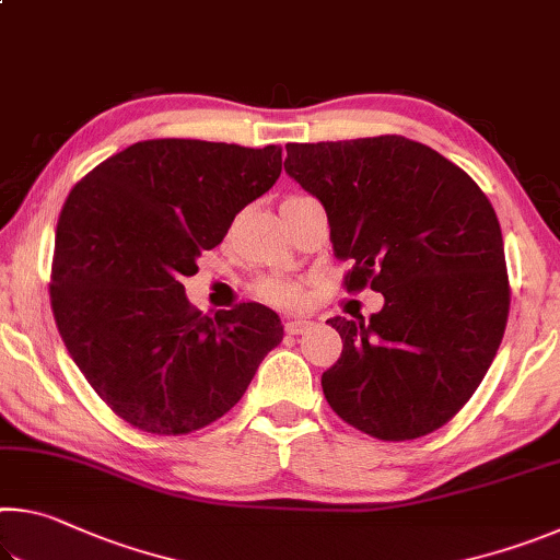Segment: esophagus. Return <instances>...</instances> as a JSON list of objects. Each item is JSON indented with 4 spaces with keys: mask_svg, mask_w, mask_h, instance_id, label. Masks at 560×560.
<instances>
[{
    "mask_svg": "<svg viewBox=\"0 0 560 560\" xmlns=\"http://www.w3.org/2000/svg\"><path fill=\"white\" fill-rule=\"evenodd\" d=\"M308 326H311V320H306V318H289L287 324H283L289 336H299V334H303V330H308Z\"/></svg>",
    "mask_w": 560,
    "mask_h": 560,
    "instance_id": "1",
    "label": "esophagus"
}]
</instances>
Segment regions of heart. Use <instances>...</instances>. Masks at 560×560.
Returning a JSON list of instances; mask_svg holds the SVG:
<instances>
[{
	"instance_id": "heart-1",
	"label": "heart",
	"mask_w": 560,
	"mask_h": 560,
	"mask_svg": "<svg viewBox=\"0 0 560 560\" xmlns=\"http://www.w3.org/2000/svg\"><path fill=\"white\" fill-rule=\"evenodd\" d=\"M257 293L264 301L273 303V306H299V303L303 301V291L299 283L289 281V279H279V277L261 279L257 283Z\"/></svg>"
}]
</instances>
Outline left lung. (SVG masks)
Masks as SVG:
<instances>
[{
	"label": "left lung",
	"instance_id": "1",
	"mask_svg": "<svg viewBox=\"0 0 560 560\" xmlns=\"http://www.w3.org/2000/svg\"><path fill=\"white\" fill-rule=\"evenodd\" d=\"M289 177L324 205L346 289L371 318H328L343 353L320 377L334 412L377 440L440 430L485 381L509 318L497 212L462 167L415 140L289 143Z\"/></svg>",
	"mask_w": 560,
	"mask_h": 560
}]
</instances>
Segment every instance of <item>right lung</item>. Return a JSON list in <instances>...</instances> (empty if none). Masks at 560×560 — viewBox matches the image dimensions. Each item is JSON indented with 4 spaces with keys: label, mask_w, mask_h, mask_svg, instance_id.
I'll use <instances>...</instances> for the list:
<instances>
[{
    "label": "right lung",
    "mask_w": 560,
    "mask_h": 560,
    "mask_svg": "<svg viewBox=\"0 0 560 560\" xmlns=\"http://www.w3.org/2000/svg\"><path fill=\"white\" fill-rule=\"evenodd\" d=\"M281 175V148L143 140L103 160L59 214L51 311L66 350L120 420L187 434L242 400L283 338L261 303L202 316L183 277Z\"/></svg>",
    "instance_id": "right-lung-1"
}]
</instances>
